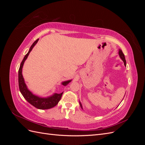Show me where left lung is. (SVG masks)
<instances>
[{"instance_id":"8db88e82","label":"left lung","mask_w":145,"mask_h":145,"mask_svg":"<svg viewBox=\"0 0 145 145\" xmlns=\"http://www.w3.org/2000/svg\"><path fill=\"white\" fill-rule=\"evenodd\" d=\"M118 55H119L120 58L123 60V62H124V65H125V66L126 67V60H125V55H124L122 51H121L120 49L118 50ZM79 103H80V105L81 108L83 109V106H82V103H81V102H80V101H79Z\"/></svg>"}]
</instances>
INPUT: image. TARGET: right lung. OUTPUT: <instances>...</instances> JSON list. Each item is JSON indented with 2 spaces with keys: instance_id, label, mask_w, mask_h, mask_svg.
Returning a JSON list of instances; mask_svg holds the SVG:
<instances>
[{
  "instance_id": "add662e5",
  "label": "right lung",
  "mask_w": 145,
  "mask_h": 145,
  "mask_svg": "<svg viewBox=\"0 0 145 145\" xmlns=\"http://www.w3.org/2000/svg\"><path fill=\"white\" fill-rule=\"evenodd\" d=\"M38 41H39V39H37V40L33 43V45L31 46L29 48L28 53L25 56L23 60L22 61V62L20 63V68L19 69V73H18L19 86V89L21 94H22L25 100H27L28 102H29L31 105H32L33 106L39 109H48L53 108L56 106V105H57V104L60 101L61 97H62V95L63 94V92H62V93H61L60 94L54 93L52 95L45 97H40V96L34 94L28 88V87L25 82L24 78L22 75V68H23L25 60L27 59L30 52L31 51L34 46L36 45V43H37ZM71 81H72V79L63 81L61 83V84L65 86L68 85Z\"/></svg>"
}]
</instances>
